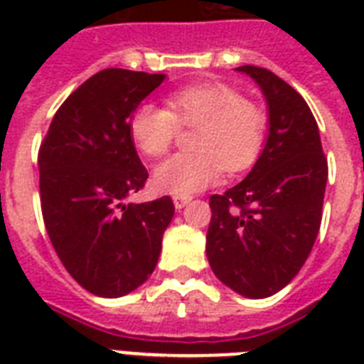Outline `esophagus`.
Wrapping results in <instances>:
<instances>
[{"instance_id": "esophagus-1", "label": "esophagus", "mask_w": 364, "mask_h": 364, "mask_svg": "<svg viewBox=\"0 0 364 364\" xmlns=\"http://www.w3.org/2000/svg\"><path fill=\"white\" fill-rule=\"evenodd\" d=\"M188 202H191L188 196H173V205H176V210H183Z\"/></svg>"}]
</instances>
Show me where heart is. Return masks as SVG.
Returning a JSON list of instances; mask_svg holds the SVG:
<instances>
[{"label":"heart","mask_w":364,"mask_h":364,"mask_svg":"<svg viewBox=\"0 0 364 364\" xmlns=\"http://www.w3.org/2000/svg\"><path fill=\"white\" fill-rule=\"evenodd\" d=\"M168 109L141 104L130 117V134L147 156H160L176 139V124L196 126L191 137L194 153L173 154L154 168L159 191L191 196L215 185L223 170H247L264 141L266 117L221 82H198L179 88L166 100Z\"/></svg>","instance_id":"1"}]
</instances>
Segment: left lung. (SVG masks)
<instances>
[{"label": "left lung", "mask_w": 364, "mask_h": 364, "mask_svg": "<svg viewBox=\"0 0 364 364\" xmlns=\"http://www.w3.org/2000/svg\"><path fill=\"white\" fill-rule=\"evenodd\" d=\"M236 71L264 96L268 136L245 179L210 198L205 255L234 293L266 299L299 274L316 243L328 168L304 98L264 68Z\"/></svg>", "instance_id": "obj_1"}]
</instances>
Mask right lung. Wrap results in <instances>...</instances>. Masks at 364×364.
<instances>
[{"mask_svg":"<svg viewBox=\"0 0 364 364\" xmlns=\"http://www.w3.org/2000/svg\"><path fill=\"white\" fill-rule=\"evenodd\" d=\"M164 79L119 68L100 71L60 105L39 149L48 238L71 277L96 296L119 299L147 282L176 211L170 196L126 202L149 177L130 117Z\"/></svg>","mask_w":364,"mask_h":364,"instance_id":"obj_1","label":"right lung"}]
</instances>
